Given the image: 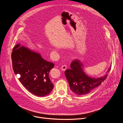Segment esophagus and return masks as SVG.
<instances>
[{"label": "esophagus", "instance_id": "esophagus-1", "mask_svg": "<svg viewBox=\"0 0 123 123\" xmlns=\"http://www.w3.org/2000/svg\"><path fill=\"white\" fill-rule=\"evenodd\" d=\"M67 66L66 65H63V66H62V67H61V69H62L63 71H65V70L67 69Z\"/></svg>", "mask_w": 123, "mask_h": 123}]
</instances>
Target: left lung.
<instances>
[{"label":"left lung","instance_id":"left-lung-1","mask_svg":"<svg viewBox=\"0 0 123 123\" xmlns=\"http://www.w3.org/2000/svg\"><path fill=\"white\" fill-rule=\"evenodd\" d=\"M83 64L78 60H74L71 64V69L65 72L70 88L75 94L82 95L89 93L100 86L106 79L108 74L95 79L87 76L83 72ZM111 67L109 69L110 71Z\"/></svg>","mask_w":123,"mask_h":123}]
</instances>
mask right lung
Wrapping results in <instances>:
<instances>
[{
  "label": "right lung",
  "mask_w": 123,
  "mask_h": 123,
  "mask_svg": "<svg viewBox=\"0 0 123 123\" xmlns=\"http://www.w3.org/2000/svg\"><path fill=\"white\" fill-rule=\"evenodd\" d=\"M11 58L15 74L20 75L19 80L30 92L42 97L51 92L54 85L50 81L49 72L55 66L53 63L19 44L13 48Z\"/></svg>",
  "instance_id": "1"
}]
</instances>
